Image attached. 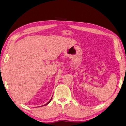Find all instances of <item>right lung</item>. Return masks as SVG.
Returning a JSON list of instances; mask_svg holds the SVG:
<instances>
[{"instance_id": "right-lung-1", "label": "right lung", "mask_w": 126, "mask_h": 126, "mask_svg": "<svg viewBox=\"0 0 126 126\" xmlns=\"http://www.w3.org/2000/svg\"><path fill=\"white\" fill-rule=\"evenodd\" d=\"M51 99H52V98H51ZM51 99H50V100H49V101H48V102L47 103V104H45V105H44V106H45V105H46L48 104H49V102H50L51 101Z\"/></svg>"}]
</instances>
